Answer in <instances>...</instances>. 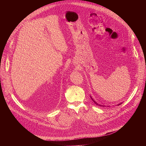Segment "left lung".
<instances>
[{
    "mask_svg": "<svg viewBox=\"0 0 146 146\" xmlns=\"http://www.w3.org/2000/svg\"><path fill=\"white\" fill-rule=\"evenodd\" d=\"M90 98H91V99H92V101H94V103H95V104H96V105H99V106H101V105H99V104H98V103H96V102H95V101H94V99H92V97H91V96H90ZM121 104H122V103H121ZM121 104H118V105H121Z\"/></svg>",
    "mask_w": 146,
    "mask_h": 146,
    "instance_id": "1",
    "label": "left lung"
}]
</instances>
